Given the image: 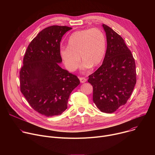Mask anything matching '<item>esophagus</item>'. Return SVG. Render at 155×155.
Masks as SVG:
<instances>
[{"label":"esophagus","instance_id":"1","mask_svg":"<svg viewBox=\"0 0 155 155\" xmlns=\"http://www.w3.org/2000/svg\"><path fill=\"white\" fill-rule=\"evenodd\" d=\"M79 79H80V82H81V83H85V82L86 81V79L85 78H84V77H80Z\"/></svg>","mask_w":155,"mask_h":155}]
</instances>
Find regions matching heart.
<instances>
[{
  "mask_svg": "<svg viewBox=\"0 0 155 155\" xmlns=\"http://www.w3.org/2000/svg\"><path fill=\"white\" fill-rule=\"evenodd\" d=\"M106 48V37L103 31L97 28L87 29L74 32L68 39V47H61L59 54L69 72H74L79 68L80 58L83 69L86 71L101 64Z\"/></svg>",
  "mask_w": 155,
  "mask_h": 155,
  "instance_id": "heart-1",
  "label": "heart"
}]
</instances>
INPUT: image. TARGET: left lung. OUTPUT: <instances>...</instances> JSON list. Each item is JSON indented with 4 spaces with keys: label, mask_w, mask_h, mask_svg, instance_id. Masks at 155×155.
Masks as SVG:
<instances>
[{
    "label": "left lung",
    "mask_w": 155,
    "mask_h": 155,
    "mask_svg": "<svg viewBox=\"0 0 155 155\" xmlns=\"http://www.w3.org/2000/svg\"><path fill=\"white\" fill-rule=\"evenodd\" d=\"M107 50L102 64L87 81L93 87V101L101 112L112 114L130 97L136 83L134 59L123 38L105 25Z\"/></svg>",
    "instance_id": "8db88e82"
}]
</instances>
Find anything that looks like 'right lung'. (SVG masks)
<instances>
[{
	"mask_svg": "<svg viewBox=\"0 0 155 155\" xmlns=\"http://www.w3.org/2000/svg\"><path fill=\"white\" fill-rule=\"evenodd\" d=\"M72 28L52 26L32 40L20 71V87L30 105L46 117L62 114L70 94L80 84L78 77L62 69L59 54L62 36Z\"/></svg>",
	"mask_w": 155,
	"mask_h": 155,
	"instance_id": "obj_1",
	"label": "right lung"
}]
</instances>
